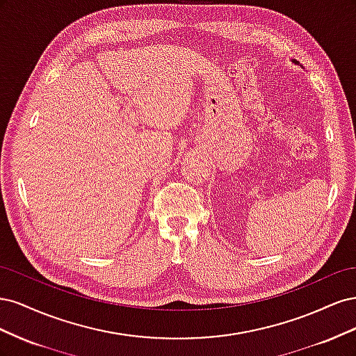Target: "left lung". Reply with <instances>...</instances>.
<instances>
[{
	"instance_id": "8db88e82",
	"label": "left lung",
	"mask_w": 356,
	"mask_h": 356,
	"mask_svg": "<svg viewBox=\"0 0 356 356\" xmlns=\"http://www.w3.org/2000/svg\"><path fill=\"white\" fill-rule=\"evenodd\" d=\"M293 62H294V63H297V60H296V59H293Z\"/></svg>"
}]
</instances>
